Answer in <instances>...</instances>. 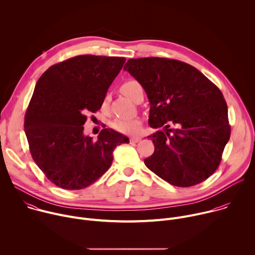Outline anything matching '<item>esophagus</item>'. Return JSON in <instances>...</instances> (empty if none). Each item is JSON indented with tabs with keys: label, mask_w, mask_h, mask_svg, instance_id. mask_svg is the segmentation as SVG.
Wrapping results in <instances>:
<instances>
[{
	"label": "esophagus",
	"mask_w": 255,
	"mask_h": 255,
	"mask_svg": "<svg viewBox=\"0 0 255 255\" xmlns=\"http://www.w3.org/2000/svg\"><path fill=\"white\" fill-rule=\"evenodd\" d=\"M140 140H141L140 137H132V138H130V143H137Z\"/></svg>",
	"instance_id": "esophagus-1"
}]
</instances>
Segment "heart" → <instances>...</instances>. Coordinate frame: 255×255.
<instances>
[{"instance_id":"obj_1","label":"heart","mask_w":255,"mask_h":255,"mask_svg":"<svg viewBox=\"0 0 255 255\" xmlns=\"http://www.w3.org/2000/svg\"><path fill=\"white\" fill-rule=\"evenodd\" d=\"M121 92L128 97L129 99H131L132 101L135 100L136 96L138 95L139 92L143 91L142 86L134 80H130L125 82L124 84H122V86L120 87ZM107 104V99L104 102V106ZM141 125V121L137 118H133V119H116L113 123H112V127L120 132V133H124V134H135L138 132L139 128Z\"/></svg>"}]
</instances>
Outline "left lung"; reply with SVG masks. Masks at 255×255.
Listing matches in <instances>:
<instances>
[{"label":"left lung","mask_w":255,"mask_h":255,"mask_svg":"<svg viewBox=\"0 0 255 255\" xmlns=\"http://www.w3.org/2000/svg\"><path fill=\"white\" fill-rule=\"evenodd\" d=\"M124 69L146 92L154 152L144 163L175 187L198 185L219 166L231 127L221 91L196 67L176 59H128ZM172 124L174 128H169Z\"/></svg>","instance_id":"1"}]
</instances>
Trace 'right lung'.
<instances>
[{"label":"right lung","instance_id":"add662e5","mask_svg":"<svg viewBox=\"0 0 255 255\" xmlns=\"http://www.w3.org/2000/svg\"><path fill=\"white\" fill-rule=\"evenodd\" d=\"M125 57L78 55L50 66L35 86L24 129L33 160L55 186L82 190L111 166L113 151L129 139L112 129L84 135L89 113L100 110Z\"/></svg>","mask_w":255,"mask_h":255}]
</instances>
